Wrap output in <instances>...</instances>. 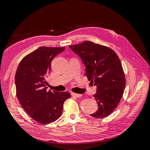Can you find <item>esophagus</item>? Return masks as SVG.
Segmentation results:
<instances>
[{"label":"esophagus","mask_w":150,"mask_h":150,"mask_svg":"<svg viewBox=\"0 0 150 150\" xmlns=\"http://www.w3.org/2000/svg\"><path fill=\"white\" fill-rule=\"evenodd\" d=\"M71 96H74V97H76V98H80V97L82 96V94H76V93H73V92H72V93H71Z\"/></svg>","instance_id":"34e87169"}]
</instances>
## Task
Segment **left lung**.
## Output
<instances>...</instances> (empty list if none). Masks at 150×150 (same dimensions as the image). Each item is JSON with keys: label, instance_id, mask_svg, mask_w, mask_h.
Instances as JSON below:
<instances>
[{"label": "left lung", "instance_id": "obj_1", "mask_svg": "<svg viewBox=\"0 0 150 150\" xmlns=\"http://www.w3.org/2000/svg\"><path fill=\"white\" fill-rule=\"evenodd\" d=\"M69 48L82 59L85 75L97 87L93 96L98 108L91 116L106 117L117 107L126 84L120 59L111 48L87 40Z\"/></svg>", "mask_w": 150, "mask_h": 150}]
</instances>
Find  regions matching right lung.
I'll list each match as a JSON object with an SVG mask.
<instances>
[{"mask_svg": "<svg viewBox=\"0 0 150 150\" xmlns=\"http://www.w3.org/2000/svg\"><path fill=\"white\" fill-rule=\"evenodd\" d=\"M65 47H41L24 57L15 75L16 96L25 112L41 124L60 117L64 103L71 98L69 92L47 91L46 77L54 57Z\"/></svg>", "mask_w": 150, "mask_h": 150, "instance_id": "1", "label": "right lung"}]
</instances>
